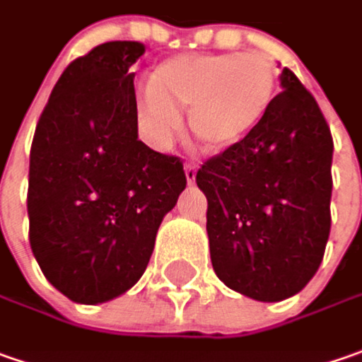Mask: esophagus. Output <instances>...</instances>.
Segmentation results:
<instances>
[{
	"label": "esophagus",
	"instance_id": "1",
	"mask_svg": "<svg viewBox=\"0 0 362 362\" xmlns=\"http://www.w3.org/2000/svg\"><path fill=\"white\" fill-rule=\"evenodd\" d=\"M197 164H188L184 165V172H186V180H188V184H192V182L197 180Z\"/></svg>",
	"mask_w": 362,
	"mask_h": 362
}]
</instances>
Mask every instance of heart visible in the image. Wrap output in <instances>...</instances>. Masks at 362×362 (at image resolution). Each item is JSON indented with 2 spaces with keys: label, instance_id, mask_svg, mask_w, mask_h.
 I'll list each match as a JSON object with an SVG mask.
<instances>
[{
  "label": "heart",
  "instance_id": "b5f03b06",
  "mask_svg": "<svg viewBox=\"0 0 362 362\" xmlns=\"http://www.w3.org/2000/svg\"><path fill=\"white\" fill-rule=\"evenodd\" d=\"M275 93L274 64L261 54H182L160 62L137 103L153 144L168 146L190 109V129L211 151L241 146L265 119Z\"/></svg>",
  "mask_w": 362,
  "mask_h": 362
}]
</instances>
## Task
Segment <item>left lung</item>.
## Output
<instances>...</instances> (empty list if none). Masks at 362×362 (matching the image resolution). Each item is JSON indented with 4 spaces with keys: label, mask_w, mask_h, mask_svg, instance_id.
Masks as SVG:
<instances>
[{
    "label": "left lung",
    "mask_w": 362,
    "mask_h": 362,
    "mask_svg": "<svg viewBox=\"0 0 362 362\" xmlns=\"http://www.w3.org/2000/svg\"><path fill=\"white\" fill-rule=\"evenodd\" d=\"M279 81L259 127L197 172L209 200L212 269L227 288L259 302L304 290L330 235L332 134L290 69Z\"/></svg>",
    "instance_id": "left-lung-1"
}]
</instances>
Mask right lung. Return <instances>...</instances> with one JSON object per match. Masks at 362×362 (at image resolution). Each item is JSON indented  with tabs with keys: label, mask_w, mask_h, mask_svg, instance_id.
Returning a JSON list of instances; mask_svg holds the SVG:
<instances>
[{
	"label": "right lung",
	"mask_w": 362,
	"mask_h": 362,
	"mask_svg": "<svg viewBox=\"0 0 362 362\" xmlns=\"http://www.w3.org/2000/svg\"><path fill=\"white\" fill-rule=\"evenodd\" d=\"M141 42L115 40L60 74L30 150V247L78 304H101L144 275L165 212L186 188L178 156L137 137L132 66Z\"/></svg>",
	"instance_id": "right-lung-1"
}]
</instances>
